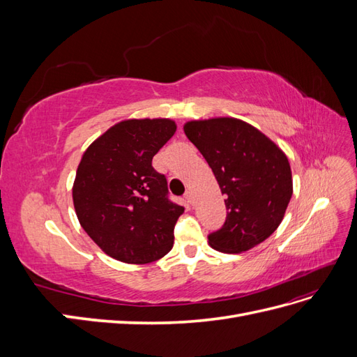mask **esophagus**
<instances>
[{"mask_svg":"<svg viewBox=\"0 0 357 357\" xmlns=\"http://www.w3.org/2000/svg\"><path fill=\"white\" fill-rule=\"evenodd\" d=\"M185 198H186V201H188L189 204H193V195H192V192H190V190H188V192H186Z\"/></svg>","mask_w":357,"mask_h":357,"instance_id":"34e87169","label":"esophagus"}]
</instances>
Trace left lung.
Wrapping results in <instances>:
<instances>
[{
	"instance_id": "obj_1",
	"label": "left lung",
	"mask_w": 357,
	"mask_h": 357,
	"mask_svg": "<svg viewBox=\"0 0 357 357\" xmlns=\"http://www.w3.org/2000/svg\"><path fill=\"white\" fill-rule=\"evenodd\" d=\"M185 134L226 198V220L208 235L210 245L241 253L265 241L282 223L294 192L286 155L259 129L232 117L188 122Z\"/></svg>"
}]
</instances>
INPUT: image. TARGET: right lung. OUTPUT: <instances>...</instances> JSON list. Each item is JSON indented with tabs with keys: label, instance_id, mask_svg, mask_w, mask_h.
Segmentation results:
<instances>
[{
	"label": "right lung",
	"instance_id": "obj_1",
	"mask_svg": "<svg viewBox=\"0 0 357 357\" xmlns=\"http://www.w3.org/2000/svg\"><path fill=\"white\" fill-rule=\"evenodd\" d=\"M169 119H131L88 147L75 174L73 201L82 228L102 252L126 264H149L174 244L185 207L169 199L167 177L152 159L176 132Z\"/></svg>",
	"mask_w": 357,
	"mask_h": 357
}]
</instances>
